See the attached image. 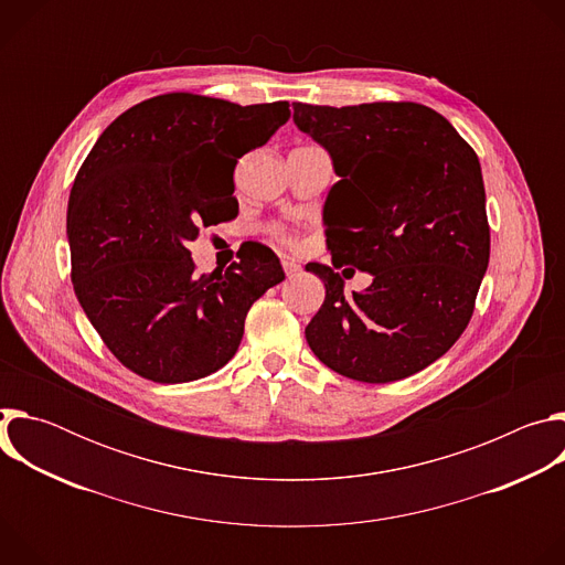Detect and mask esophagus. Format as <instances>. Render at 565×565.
<instances>
[{"instance_id":"1","label":"esophagus","mask_w":565,"mask_h":565,"mask_svg":"<svg viewBox=\"0 0 565 565\" xmlns=\"http://www.w3.org/2000/svg\"><path fill=\"white\" fill-rule=\"evenodd\" d=\"M281 266H284L286 277H295V275H299V270H301V266H299L295 259H284Z\"/></svg>"}]
</instances>
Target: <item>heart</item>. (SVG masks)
I'll return each mask as SVG.
<instances>
[{"instance_id":"heart-1","label":"heart","mask_w":565,"mask_h":565,"mask_svg":"<svg viewBox=\"0 0 565 565\" xmlns=\"http://www.w3.org/2000/svg\"><path fill=\"white\" fill-rule=\"evenodd\" d=\"M273 234H275V238L284 241V244H290V241H292V234L288 230H284V227H273Z\"/></svg>"}]
</instances>
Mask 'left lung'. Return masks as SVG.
<instances>
[{
	"label": "left lung",
	"instance_id": "8db88e82",
	"mask_svg": "<svg viewBox=\"0 0 565 565\" xmlns=\"http://www.w3.org/2000/svg\"><path fill=\"white\" fill-rule=\"evenodd\" d=\"M292 109L297 129L329 151L340 177L321 212L333 266L374 277L347 298L334 268L308 264L327 297L306 342L351 380L409 377L462 335L490 264L478 156L447 118L418 103Z\"/></svg>",
	"mask_w": 565,
	"mask_h": 565
}]
</instances>
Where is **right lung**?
<instances>
[{"label": "right lung", "mask_w": 565, "mask_h": 565, "mask_svg": "<svg viewBox=\"0 0 565 565\" xmlns=\"http://www.w3.org/2000/svg\"><path fill=\"white\" fill-rule=\"evenodd\" d=\"M290 118L288 103L241 107L194 94L149 98L96 140L68 196L66 238L79 306L134 373L177 384L236 353L250 306L284 281L253 246L225 273L196 275L190 241L238 214L236 158Z\"/></svg>", "instance_id": "1"}]
</instances>
